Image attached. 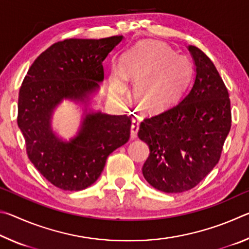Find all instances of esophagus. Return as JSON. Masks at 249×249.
<instances>
[{"label":"esophagus","instance_id":"esophagus-1","mask_svg":"<svg viewBox=\"0 0 249 249\" xmlns=\"http://www.w3.org/2000/svg\"><path fill=\"white\" fill-rule=\"evenodd\" d=\"M138 129H140V123L136 120H133L132 126H130V138L132 140H135L137 137Z\"/></svg>","mask_w":249,"mask_h":249}]
</instances>
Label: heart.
<instances>
[{
  "mask_svg": "<svg viewBox=\"0 0 249 249\" xmlns=\"http://www.w3.org/2000/svg\"><path fill=\"white\" fill-rule=\"evenodd\" d=\"M192 78V65L167 45L145 43L125 53L121 70L112 75L109 92L116 100L127 93L125 79L136 82L135 102L142 111L157 113L172 107L187 89Z\"/></svg>",
  "mask_w": 249,
  "mask_h": 249,
  "instance_id": "heart-1",
  "label": "heart"
}]
</instances>
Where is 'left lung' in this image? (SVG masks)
I'll use <instances>...</instances> for the list:
<instances>
[{
  "instance_id": "1",
  "label": "left lung",
  "mask_w": 249,
  "mask_h": 249,
  "mask_svg": "<svg viewBox=\"0 0 249 249\" xmlns=\"http://www.w3.org/2000/svg\"><path fill=\"white\" fill-rule=\"evenodd\" d=\"M196 67L193 83L180 102L146 119L138 137L149 147L142 175L167 193L195 188L216 166L231 124L229 92L215 66L196 46H188Z\"/></svg>"
}]
</instances>
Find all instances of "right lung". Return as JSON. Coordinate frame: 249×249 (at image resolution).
<instances>
[{
    "label": "right lung",
    "instance_id": "1",
    "mask_svg": "<svg viewBox=\"0 0 249 249\" xmlns=\"http://www.w3.org/2000/svg\"><path fill=\"white\" fill-rule=\"evenodd\" d=\"M123 36L66 39L39 54L19 89L18 124L28 158L50 183L67 191L93 184L107 158L128 142L130 116L90 108L104 80L103 61ZM65 99L83 107L77 134L69 141L52 128L54 109Z\"/></svg>",
    "mask_w": 249,
    "mask_h": 249
}]
</instances>
